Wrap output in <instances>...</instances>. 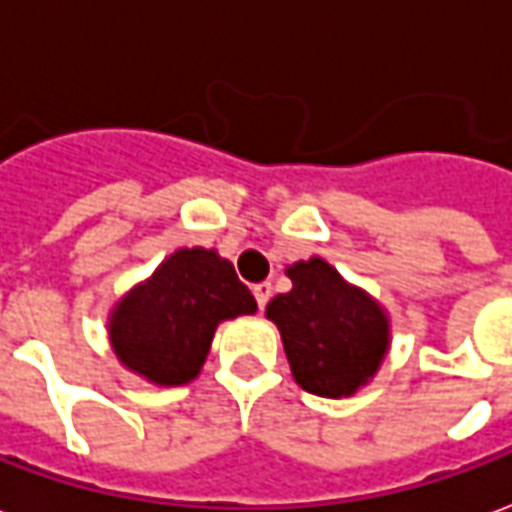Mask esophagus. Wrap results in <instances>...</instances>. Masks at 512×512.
<instances>
[{"label":"esophagus","mask_w":512,"mask_h":512,"mask_svg":"<svg viewBox=\"0 0 512 512\" xmlns=\"http://www.w3.org/2000/svg\"><path fill=\"white\" fill-rule=\"evenodd\" d=\"M252 293H255L257 307H260V310H266L268 299H271V282H257L255 288H252Z\"/></svg>","instance_id":"esophagus-1"}]
</instances>
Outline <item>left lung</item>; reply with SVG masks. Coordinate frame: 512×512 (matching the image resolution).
Listing matches in <instances>:
<instances>
[{"instance_id":"left-lung-1","label":"left lung","mask_w":512,"mask_h":512,"mask_svg":"<svg viewBox=\"0 0 512 512\" xmlns=\"http://www.w3.org/2000/svg\"><path fill=\"white\" fill-rule=\"evenodd\" d=\"M288 277L293 288L268 302L266 316L280 327L293 377L316 396L355 393L388 349L382 307L318 257L293 263Z\"/></svg>"}]
</instances>
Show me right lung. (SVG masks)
Here are the masks:
<instances>
[{"label": "right lung", "mask_w": 512, "mask_h": 512, "mask_svg": "<svg viewBox=\"0 0 512 512\" xmlns=\"http://www.w3.org/2000/svg\"><path fill=\"white\" fill-rule=\"evenodd\" d=\"M255 310V296L230 260L210 249H180L121 299L110 341L121 363L146 380L182 385L199 374L216 324Z\"/></svg>", "instance_id": "right-lung-1"}]
</instances>
